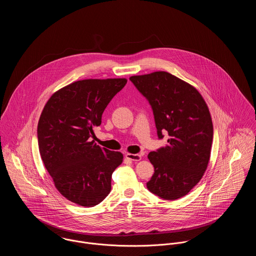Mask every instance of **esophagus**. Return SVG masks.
Wrapping results in <instances>:
<instances>
[{"mask_svg":"<svg viewBox=\"0 0 256 256\" xmlns=\"http://www.w3.org/2000/svg\"><path fill=\"white\" fill-rule=\"evenodd\" d=\"M125 156H126V158H128L130 160H133V162H139L142 158L141 154H129V152H127L125 154Z\"/></svg>","mask_w":256,"mask_h":256,"instance_id":"34e87169","label":"esophagus"}]
</instances>
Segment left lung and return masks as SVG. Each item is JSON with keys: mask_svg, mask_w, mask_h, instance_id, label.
Listing matches in <instances>:
<instances>
[{"mask_svg": "<svg viewBox=\"0 0 256 256\" xmlns=\"http://www.w3.org/2000/svg\"><path fill=\"white\" fill-rule=\"evenodd\" d=\"M130 80L152 106L158 137L168 134V145L150 152L154 172L148 189L176 200L185 196L207 170L213 141V123L200 92L178 76L160 71L132 76Z\"/></svg>", "mask_w": 256, "mask_h": 256, "instance_id": "left-lung-1", "label": "left lung"}]
</instances>
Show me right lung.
<instances>
[{
  "mask_svg": "<svg viewBox=\"0 0 256 256\" xmlns=\"http://www.w3.org/2000/svg\"><path fill=\"white\" fill-rule=\"evenodd\" d=\"M126 78H88L54 92L46 102L37 126L43 164L57 190L84 207L100 203L111 190V176L123 154L100 148L88 139L92 128Z\"/></svg>",
  "mask_w": 256,
  "mask_h": 256,
  "instance_id": "right-lung-1",
  "label": "right lung"
}]
</instances>
